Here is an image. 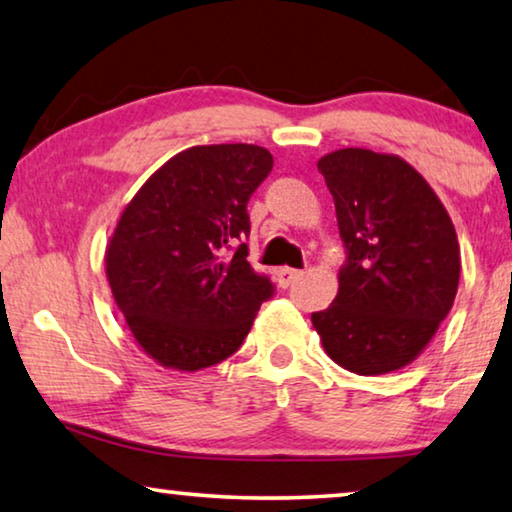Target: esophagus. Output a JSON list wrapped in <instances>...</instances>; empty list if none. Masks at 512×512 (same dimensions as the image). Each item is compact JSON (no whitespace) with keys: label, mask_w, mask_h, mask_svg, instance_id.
I'll list each match as a JSON object with an SVG mask.
<instances>
[{"label":"esophagus","mask_w":512,"mask_h":512,"mask_svg":"<svg viewBox=\"0 0 512 512\" xmlns=\"http://www.w3.org/2000/svg\"><path fill=\"white\" fill-rule=\"evenodd\" d=\"M301 276V271L299 269H289V266H282V269H278L276 271V282H278V287H289L292 285V282Z\"/></svg>","instance_id":"esophagus-1"}]
</instances>
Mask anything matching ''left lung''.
I'll return each mask as SVG.
<instances>
[{"label": "left lung", "instance_id": "1", "mask_svg": "<svg viewBox=\"0 0 512 512\" xmlns=\"http://www.w3.org/2000/svg\"><path fill=\"white\" fill-rule=\"evenodd\" d=\"M338 216V296L312 312L324 352L356 375L416 361L453 308L460 243L430 183L407 160L338 149L317 160Z\"/></svg>", "mask_w": 512, "mask_h": 512}]
</instances>
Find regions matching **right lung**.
<instances>
[{
    "mask_svg": "<svg viewBox=\"0 0 512 512\" xmlns=\"http://www.w3.org/2000/svg\"><path fill=\"white\" fill-rule=\"evenodd\" d=\"M273 167L257 144H202L160 165L105 250L114 303L149 358L197 372L232 356L273 294L248 264V200Z\"/></svg>",
    "mask_w": 512,
    "mask_h": 512,
    "instance_id": "right-lung-1",
    "label": "right lung"
}]
</instances>
